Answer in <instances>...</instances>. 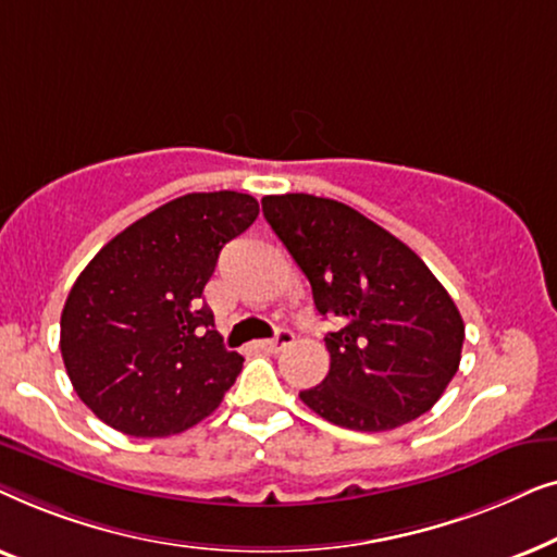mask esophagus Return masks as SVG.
Returning <instances> with one entry per match:
<instances>
[{
	"instance_id": "34e87169",
	"label": "esophagus",
	"mask_w": 557,
	"mask_h": 557,
	"mask_svg": "<svg viewBox=\"0 0 557 557\" xmlns=\"http://www.w3.org/2000/svg\"><path fill=\"white\" fill-rule=\"evenodd\" d=\"M288 345H294V332L286 330V326H281V330L276 332V337L258 342V347H261L263 352H281V349Z\"/></svg>"
}]
</instances>
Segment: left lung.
<instances>
[{
  "label": "left lung",
  "instance_id": "left-lung-1",
  "mask_svg": "<svg viewBox=\"0 0 557 557\" xmlns=\"http://www.w3.org/2000/svg\"><path fill=\"white\" fill-rule=\"evenodd\" d=\"M263 218L309 278L330 372L299 398L324 421L380 433L436 406L461 362L459 309L429 265L345 202L269 195Z\"/></svg>",
  "mask_w": 557,
  "mask_h": 557
}]
</instances>
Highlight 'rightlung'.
Returning a JSON list of instances; mask_svg holds the SVG:
<instances>
[{"instance_id": "obj_1", "label": "right lung", "mask_w": 557, "mask_h": 557, "mask_svg": "<svg viewBox=\"0 0 557 557\" xmlns=\"http://www.w3.org/2000/svg\"><path fill=\"white\" fill-rule=\"evenodd\" d=\"M256 197L193 193L136 220L98 250L67 294L60 352L78 398L126 436L182 433L220 406L243 368L202 288Z\"/></svg>"}]
</instances>
